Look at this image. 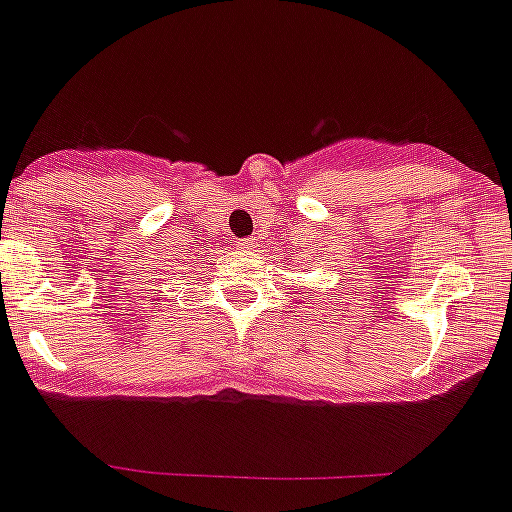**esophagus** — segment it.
Wrapping results in <instances>:
<instances>
[{
	"label": "esophagus",
	"instance_id": "34e87169",
	"mask_svg": "<svg viewBox=\"0 0 512 512\" xmlns=\"http://www.w3.org/2000/svg\"><path fill=\"white\" fill-rule=\"evenodd\" d=\"M237 247H240V252H252L255 250V240H240Z\"/></svg>",
	"mask_w": 512,
	"mask_h": 512
}]
</instances>
